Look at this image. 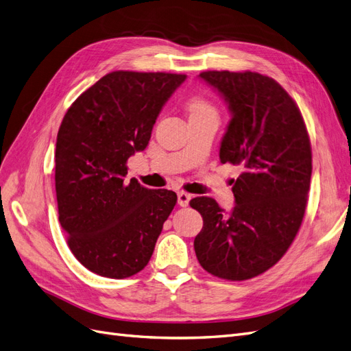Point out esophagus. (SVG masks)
I'll list each match as a JSON object with an SVG mask.
<instances>
[{
    "label": "esophagus",
    "instance_id": "obj_1",
    "mask_svg": "<svg viewBox=\"0 0 351 351\" xmlns=\"http://www.w3.org/2000/svg\"><path fill=\"white\" fill-rule=\"evenodd\" d=\"M177 197H178V205L180 206H187L190 199H192V195H189L186 192H178Z\"/></svg>",
    "mask_w": 351,
    "mask_h": 351
}]
</instances>
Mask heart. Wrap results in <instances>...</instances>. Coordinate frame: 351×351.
I'll use <instances>...</instances> for the list:
<instances>
[{
    "mask_svg": "<svg viewBox=\"0 0 351 351\" xmlns=\"http://www.w3.org/2000/svg\"><path fill=\"white\" fill-rule=\"evenodd\" d=\"M190 112H192V114H204V112H215V111H214V107H212V105L208 101L196 98V99L190 102Z\"/></svg>",
    "mask_w": 351,
    "mask_h": 351,
    "instance_id": "obj_1",
    "label": "heart"
}]
</instances>
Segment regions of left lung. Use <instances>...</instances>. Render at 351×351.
I'll return each mask as SVG.
<instances>
[{
    "instance_id": "8db88e82",
    "label": "left lung",
    "mask_w": 351,
    "mask_h": 351,
    "mask_svg": "<svg viewBox=\"0 0 351 351\" xmlns=\"http://www.w3.org/2000/svg\"><path fill=\"white\" fill-rule=\"evenodd\" d=\"M228 105L222 164L240 165L236 205L226 212L212 197L190 200L204 227L195 239L202 268L243 281L274 267L299 231L312 176V149L303 117L281 84L253 71L199 74Z\"/></svg>"
}]
</instances>
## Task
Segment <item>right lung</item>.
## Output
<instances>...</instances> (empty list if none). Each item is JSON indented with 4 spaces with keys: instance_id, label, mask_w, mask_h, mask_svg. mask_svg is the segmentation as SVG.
I'll return each instance as SVG.
<instances>
[{
    "instance_id": "1",
    "label": "right lung",
    "mask_w": 351,
    "mask_h": 351,
    "mask_svg": "<svg viewBox=\"0 0 351 351\" xmlns=\"http://www.w3.org/2000/svg\"><path fill=\"white\" fill-rule=\"evenodd\" d=\"M186 74L112 71L84 90L61 121L56 147L58 219L71 253L101 277L123 280L149 262L177 195L127 183V159Z\"/></svg>"
}]
</instances>
